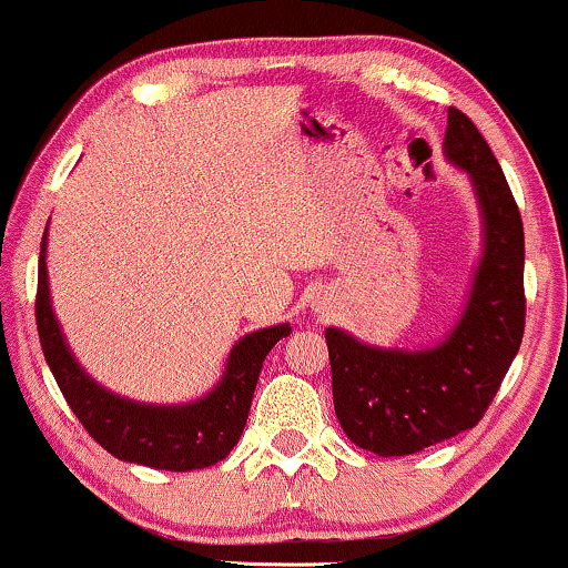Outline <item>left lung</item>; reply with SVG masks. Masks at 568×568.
<instances>
[{
	"label": "left lung",
	"mask_w": 568,
	"mask_h": 568,
	"mask_svg": "<svg viewBox=\"0 0 568 568\" xmlns=\"http://www.w3.org/2000/svg\"><path fill=\"white\" fill-rule=\"evenodd\" d=\"M443 152L470 173L484 219V253L459 321L440 344L414 352L325 328L338 425L379 456L416 454L478 425L524 338V221L505 173L459 109H448Z\"/></svg>",
	"instance_id": "obj_1"
}]
</instances>
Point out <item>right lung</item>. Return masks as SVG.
Returning a JSON list of instances; mask_svg holds the SVG:
<instances>
[{
    "mask_svg": "<svg viewBox=\"0 0 568 568\" xmlns=\"http://www.w3.org/2000/svg\"><path fill=\"white\" fill-rule=\"evenodd\" d=\"M44 256H48V230L39 247V344L69 408L93 435V440L101 443L116 459L171 473L202 470L230 456L243 435L264 357L280 338L291 334V325H272V328L253 331L240 338L226 357L224 376L200 400L181 403V406L128 400L90 379L71 355L67 336L61 334V323L55 321L53 304H50Z\"/></svg>",
    "mask_w": 568,
    "mask_h": 568,
    "instance_id": "right-lung-1",
    "label": "right lung"
}]
</instances>
